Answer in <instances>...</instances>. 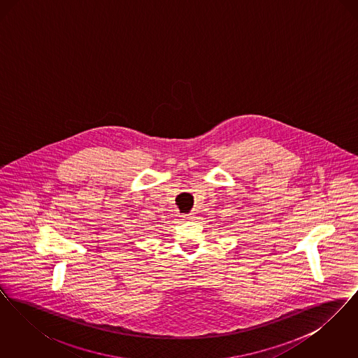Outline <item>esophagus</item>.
I'll use <instances>...</instances> for the list:
<instances>
[{"instance_id": "esophagus-1", "label": "esophagus", "mask_w": 358, "mask_h": 358, "mask_svg": "<svg viewBox=\"0 0 358 358\" xmlns=\"http://www.w3.org/2000/svg\"><path fill=\"white\" fill-rule=\"evenodd\" d=\"M182 217H184L185 220H193V219H196V217H194V213H187V215H184Z\"/></svg>"}]
</instances>
